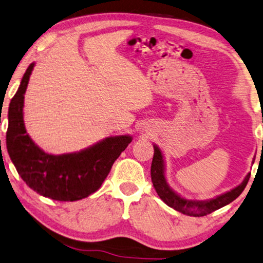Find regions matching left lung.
<instances>
[{
  "mask_svg": "<svg viewBox=\"0 0 263 263\" xmlns=\"http://www.w3.org/2000/svg\"><path fill=\"white\" fill-rule=\"evenodd\" d=\"M151 176L152 182L154 185L157 195L162 200L165 204L175 209V211L184 214L188 216H204L208 215L213 212L217 211L224 205L229 204L233 202L240 194L243 192V189L247 185L250 173L246 176L243 182L237 185L236 188L232 189L228 193L222 194V195L212 199L209 201H189L185 200L180 195H177L175 192H173L169 185L165 182L164 177V162L163 156L161 153L160 148L157 145H154V156H153V162L151 168Z\"/></svg>",
  "mask_w": 263,
  "mask_h": 263,
  "instance_id": "1",
  "label": "left lung"
}]
</instances>
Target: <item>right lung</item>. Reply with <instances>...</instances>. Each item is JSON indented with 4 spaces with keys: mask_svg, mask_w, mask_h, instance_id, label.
Segmentation results:
<instances>
[{
    "mask_svg": "<svg viewBox=\"0 0 263 263\" xmlns=\"http://www.w3.org/2000/svg\"><path fill=\"white\" fill-rule=\"evenodd\" d=\"M34 63L23 75L8 110L7 149L18 175L40 195L56 201H78L95 193L106 180L112 163L132 142L129 135L107 137L72 154L44 153L27 134L23 101Z\"/></svg>",
    "mask_w": 263,
    "mask_h": 263,
    "instance_id": "right-lung-1",
    "label": "right lung"
}]
</instances>
